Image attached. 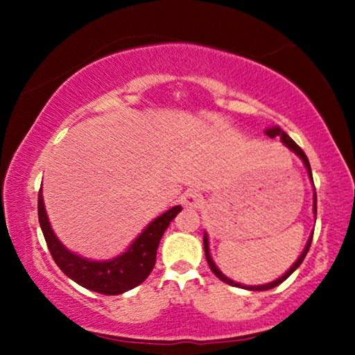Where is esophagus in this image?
Wrapping results in <instances>:
<instances>
[{
	"instance_id": "1",
	"label": "esophagus",
	"mask_w": 355,
	"mask_h": 355,
	"mask_svg": "<svg viewBox=\"0 0 355 355\" xmlns=\"http://www.w3.org/2000/svg\"><path fill=\"white\" fill-rule=\"evenodd\" d=\"M200 202H202L200 193H198V191L193 190V189L187 190L185 193H183V197H182L183 207H187V209H193V207H197Z\"/></svg>"
}]
</instances>
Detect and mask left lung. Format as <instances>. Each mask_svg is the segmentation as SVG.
<instances>
[{
	"mask_svg": "<svg viewBox=\"0 0 355 355\" xmlns=\"http://www.w3.org/2000/svg\"><path fill=\"white\" fill-rule=\"evenodd\" d=\"M266 135H267V137H270V138H275V137H279L280 140H282V144H284L285 146H287V148L291 150V152H294V153L297 155V157H299L300 160L304 162L305 168H307L309 178H311V182H312V185H313V178H312V170H311V164H309V158H307V155L304 153V150L300 148V146L297 145L295 141L292 140V138L288 137L287 133H285L282 128H280V126H270V128H267V130H266ZM312 210H313V218H317V193H315V187H313V207H312ZM312 237H313V232H312V234H311V237H309L307 243H305V248H304V250H302V254H300V255H299V259H297L295 262H294V266H292L291 268H288V270L285 272V274H284L282 277H279V279H275L274 282H268V284H263V285H243V284H239V282H235V280L229 279V277H227V275H223V274H222V270H220V268H218L217 266H215L214 259H211V255H210L209 234H207V232H203V248H205V257H207V262H209V267H210V270L214 272V274L217 275L218 279L222 280V282L229 284V285H232V287L247 288V291H268V288H274V287H277V285H280V284H282L285 279H288V277H291L292 274H294V272L297 270V268L300 267V263L304 262L305 255H307L309 248H311Z\"/></svg>",
	"mask_w": 355,
	"mask_h": 355,
	"instance_id": "1",
	"label": "left lung"
}]
</instances>
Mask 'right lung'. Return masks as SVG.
Segmentation results:
<instances>
[{
    "label": "right lung",
    "mask_w": 355,
    "mask_h": 355,
    "mask_svg": "<svg viewBox=\"0 0 355 355\" xmlns=\"http://www.w3.org/2000/svg\"><path fill=\"white\" fill-rule=\"evenodd\" d=\"M180 210V205H175L158 215L120 255L108 260H89L78 254H73L60 242L44 210L42 189L38 193L40 227H42L46 245L50 248L56 266L64 275L70 277L73 282L105 295H118L132 291L150 275L157 260V248L162 235Z\"/></svg>",
    "instance_id": "obj_1"
}]
</instances>
